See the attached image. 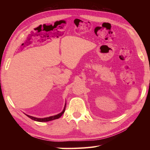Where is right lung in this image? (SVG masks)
<instances>
[{
  "label": "right lung",
  "instance_id": "right-lung-1",
  "mask_svg": "<svg viewBox=\"0 0 150 150\" xmlns=\"http://www.w3.org/2000/svg\"><path fill=\"white\" fill-rule=\"evenodd\" d=\"M65 107H66V103L65 104V106L64 108H63V110H62V112H60L59 114H57V115H54V116H50V117H46V118H36V117H34V116H30V115H26L28 117H29L30 118H31L32 120H34L35 121H37V122H49V121H51V120H55V119H57L60 118L61 116H62V115L63 113H64L65 112Z\"/></svg>",
  "mask_w": 150,
  "mask_h": 150
}]
</instances>
